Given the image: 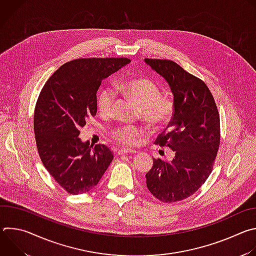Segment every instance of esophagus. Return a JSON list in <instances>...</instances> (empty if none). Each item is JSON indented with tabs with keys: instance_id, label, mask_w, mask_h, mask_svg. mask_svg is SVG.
<instances>
[{
	"instance_id": "esophagus-1",
	"label": "esophagus",
	"mask_w": 256,
	"mask_h": 256,
	"mask_svg": "<svg viewBox=\"0 0 256 256\" xmlns=\"http://www.w3.org/2000/svg\"><path fill=\"white\" fill-rule=\"evenodd\" d=\"M136 151L132 150V149H120L118 151V155H124V154H134Z\"/></svg>"
}]
</instances>
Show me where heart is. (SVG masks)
Listing matches in <instances>:
<instances>
[{"label":"heart","instance_id":"obj_1","mask_svg":"<svg viewBox=\"0 0 256 256\" xmlns=\"http://www.w3.org/2000/svg\"><path fill=\"white\" fill-rule=\"evenodd\" d=\"M120 88L128 94L140 107L144 120L152 126L167 124L174 114V101L170 96L161 95V88L151 79H132L126 81ZM116 99V93L112 88H103L97 97L98 110L103 116H109ZM140 134V130L134 126H120L112 132V136L124 144H134Z\"/></svg>","mask_w":256,"mask_h":256}]
</instances>
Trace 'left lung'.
<instances>
[{
	"mask_svg": "<svg viewBox=\"0 0 256 256\" xmlns=\"http://www.w3.org/2000/svg\"><path fill=\"white\" fill-rule=\"evenodd\" d=\"M144 62L172 92L174 114L156 144L175 152L170 162L153 159L146 184L158 200L174 202L192 196L210 174L220 144V116L202 80L172 60L144 58Z\"/></svg>",
	"mask_w": 256,
	"mask_h": 256,
	"instance_id": "1",
	"label": "left lung"
}]
</instances>
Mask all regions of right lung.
<instances>
[{
  "label": "right lung",
  "instance_id": "obj_1",
  "mask_svg": "<svg viewBox=\"0 0 256 256\" xmlns=\"http://www.w3.org/2000/svg\"><path fill=\"white\" fill-rule=\"evenodd\" d=\"M130 62L126 58H78L62 64L44 86L34 112V134L40 159L70 194L91 190L110 165L105 144L89 146L80 130L97 112L102 80Z\"/></svg>",
  "mask_w": 256,
  "mask_h": 256
}]
</instances>
